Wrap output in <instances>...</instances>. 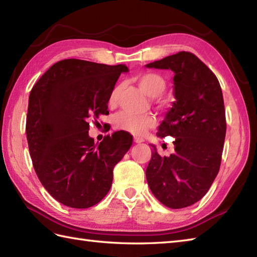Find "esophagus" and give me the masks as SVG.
Wrapping results in <instances>:
<instances>
[{
    "instance_id": "esophagus-1",
    "label": "esophagus",
    "mask_w": 257,
    "mask_h": 257,
    "mask_svg": "<svg viewBox=\"0 0 257 257\" xmlns=\"http://www.w3.org/2000/svg\"><path fill=\"white\" fill-rule=\"evenodd\" d=\"M134 141L136 144H141V143H144V139L143 138H140V137H135V139H134Z\"/></svg>"
}]
</instances>
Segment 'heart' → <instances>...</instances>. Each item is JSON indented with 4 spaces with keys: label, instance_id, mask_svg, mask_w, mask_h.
<instances>
[{
    "label": "heart",
    "instance_id": "b5f03b06",
    "mask_svg": "<svg viewBox=\"0 0 257 257\" xmlns=\"http://www.w3.org/2000/svg\"><path fill=\"white\" fill-rule=\"evenodd\" d=\"M136 81H137L139 88L150 97H159L167 89V80L159 73H143L136 77ZM121 88L122 86L118 85L112 89L110 96H109L110 105H114L117 102ZM159 102L162 105L165 103V101L160 99V97ZM113 122L114 127L118 130H122V132H127L136 136H143L156 124V119L150 113L136 114L129 111H121L114 116Z\"/></svg>",
    "mask_w": 257,
    "mask_h": 257
}]
</instances>
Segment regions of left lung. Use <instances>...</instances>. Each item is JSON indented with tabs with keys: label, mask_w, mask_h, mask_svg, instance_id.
I'll return each instance as SVG.
<instances>
[{
	"label": "left lung",
	"mask_w": 257,
	"mask_h": 257,
	"mask_svg": "<svg viewBox=\"0 0 257 257\" xmlns=\"http://www.w3.org/2000/svg\"><path fill=\"white\" fill-rule=\"evenodd\" d=\"M146 66L172 70L177 99L157 133L174 138V154L161 157L152 146L147 181L163 205L182 209L203 198L220 170L226 133L222 89L214 73L190 52Z\"/></svg>",
	"instance_id": "1"
}]
</instances>
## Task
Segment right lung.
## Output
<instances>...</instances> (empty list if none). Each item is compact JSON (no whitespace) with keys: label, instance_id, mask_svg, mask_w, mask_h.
Instances as JSON below:
<instances>
[{"label":"right lung","instance_id":"obj_1","mask_svg":"<svg viewBox=\"0 0 257 257\" xmlns=\"http://www.w3.org/2000/svg\"><path fill=\"white\" fill-rule=\"evenodd\" d=\"M123 64L105 65L68 58L54 64L33 86L26 138L33 167L54 199L87 209L105 198L112 170L133 145L128 133L116 132L95 145L89 121L108 114L109 96Z\"/></svg>","mask_w":257,"mask_h":257}]
</instances>
